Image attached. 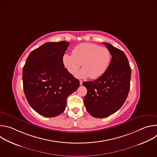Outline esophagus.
Returning <instances> with one entry per match:
<instances>
[{
	"instance_id": "1",
	"label": "esophagus",
	"mask_w": 157,
	"mask_h": 157,
	"mask_svg": "<svg viewBox=\"0 0 157 157\" xmlns=\"http://www.w3.org/2000/svg\"><path fill=\"white\" fill-rule=\"evenodd\" d=\"M82 82H83L82 81L79 80V84H80V85H82Z\"/></svg>"
}]
</instances>
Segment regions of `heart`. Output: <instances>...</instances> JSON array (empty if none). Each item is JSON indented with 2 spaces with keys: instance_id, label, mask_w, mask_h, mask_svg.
Masks as SVG:
<instances>
[{
  "instance_id": "1",
  "label": "heart",
  "mask_w": 157,
  "mask_h": 157,
  "mask_svg": "<svg viewBox=\"0 0 157 157\" xmlns=\"http://www.w3.org/2000/svg\"><path fill=\"white\" fill-rule=\"evenodd\" d=\"M111 59L110 51L98 44L84 43L78 44L72 50V55L64 54L62 61L65 68L71 75H75L81 66L83 68L76 74L78 78L88 76L95 79L102 76L109 65Z\"/></svg>"
}]
</instances>
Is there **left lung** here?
Masks as SVG:
<instances>
[{
	"mask_svg": "<svg viewBox=\"0 0 157 157\" xmlns=\"http://www.w3.org/2000/svg\"><path fill=\"white\" fill-rule=\"evenodd\" d=\"M110 51L111 61L99 78L82 85L87 89L84 98L86 110L96 118H104L117 112L128 96L131 70L125 53L108 43H102Z\"/></svg>",
	"mask_w": 157,
	"mask_h": 157,
	"instance_id": "left-lung-1",
	"label": "left lung"
}]
</instances>
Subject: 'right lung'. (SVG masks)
<instances>
[{"mask_svg":"<svg viewBox=\"0 0 157 157\" xmlns=\"http://www.w3.org/2000/svg\"><path fill=\"white\" fill-rule=\"evenodd\" d=\"M70 43L47 42L33 50L23 68L24 90L30 105L46 117L60 115L79 81L64 68L62 58Z\"/></svg>","mask_w":157,"mask_h":157,"instance_id":"obj_1","label":"right lung"}]
</instances>
